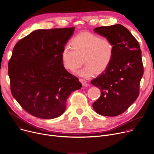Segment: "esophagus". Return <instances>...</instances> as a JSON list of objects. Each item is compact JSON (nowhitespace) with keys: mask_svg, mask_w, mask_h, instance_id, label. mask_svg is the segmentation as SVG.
<instances>
[{"mask_svg":"<svg viewBox=\"0 0 154 154\" xmlns=\"http://www.w3.org/2000/svg\"><path fill=\"white\" fill-rule=\"evenodd\" d=\"M79 80L80 82L82 83V84L84 86H85V87H87L88 86V84L87 83V81L85 80V79H79Z\"/></svg>","mask_w":154,"mask_h":154,"instance_id":"1","label":"esophagus"}]
</instances>
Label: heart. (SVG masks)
Instances as JSON below:
<instances>
[{"label":"heart","mask_w":154,"mask_h":154,"mask_svg":"<svg viewBox=\"0 0 154 154\" xmlns=\"http://www.w3.org/2000/svg\"><path fill=\"white\" fill-rule=\"evenodd\" d=\"M70 46L65 47L61 53L63 66L66 70L75 73L84 62L86 65L79 72L82 77H91L97 72H103L113 59L115 48L111 41L94 33L77 35L70 40Z\"/></svg>","instance_id":"obj_1"}]
</instances>
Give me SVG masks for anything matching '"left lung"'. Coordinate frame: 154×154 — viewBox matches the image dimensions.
I'll list each match as a JSON object with an SVG mask.
<instances>
[{"mask_svg":"<svg viewBox=\"0 0 154 154\" xmlns=\"http://www.w3.org/2000/svg\"><path fill=\"white\" fill-rule=\"evenodd\" d=\"M95 33L108 38L114 45V56L108 68L91 80L101 90L93 103L98 114L115 116L124 112L136 101L144 74L142 51L137 39L120 24L95 28Z\"/></svg>","mask_w":154,"mask_h":154,"instance_id":"obj_1","label":"left lung"}]
</instances>
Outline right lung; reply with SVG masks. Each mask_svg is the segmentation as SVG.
Masks as SVG:
<instances>
[{"label": "right lung", "instance_id": "add662e5", "mask_svg": "<svg viewBox=\"0 0 154 154\" xmlns=\"http://www.w3.org/2000/svg\"><path fill=\"white\" fill-rule=\"evenodd\" d=\"M74 27L38 29L20 39L8 62L10 89L26 112L42 119L62 115L79 79L64 69L61 53Z\"/></svg>", "mask_w": 154, "mask_h": 154}]
</instances>
